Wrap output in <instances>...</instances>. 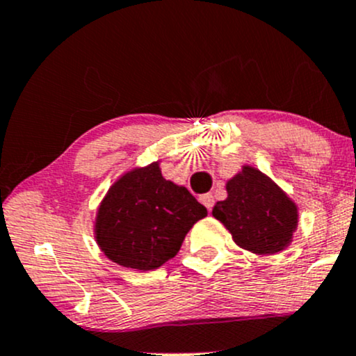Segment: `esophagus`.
<instances>
[{
  "instance_id": "esophagus-1",
  "label": "esophagus",
  "mask_w": 356,
  "mask_h": 356,
  "mask_svg": "<svg viewBox=\"0 0 356 356\" xmlns=\"http://www.w3.org/2000/svg\"><path fill=\"white\" fill-rule=\"evenodd\" d=\"M200 202H202L205 207H207V211H212L213 202H216V200H213L212 194H204V195H200Z\"/></svg>"
}]
</instances>
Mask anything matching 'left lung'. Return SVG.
Here are the masks:
<instances>
[{
  "mask_svg": "<svg viewBox=\"0 0 356 356\" xmlns=\"http://www.w3.org/2000/svg\"><path fill=\"white\" fill-rule=\"evenodd\" d=\"M227 199L213 205L212 216L241 248L257 255L285 250L298 225L297 204L268 175L243 165L225 184Z\"/></svg>",
  "mask_w": 356,
  "mask_h": 356,
  "instance_id": "left-lung-1",
  "label": "left lung"
}]
</instances>
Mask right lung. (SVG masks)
Wrapping results in <instances>:
<instances>
[{"instance_id":"obj_1","label":"right lung","mask_w":356,"mask_h":356,"mask_svg":"<svg viewBox=\"0 0 356 356\" xmlns=\"http://www.w3.org/2000/svg\"><path fill=\"white\" fill-rule=\"evenodd\" d=\"M207 209L186 187L165 181L159 162L127 170L97 207L94 237L114 264L154 270L177 255Z\"/></svg>"}]
</instances>
